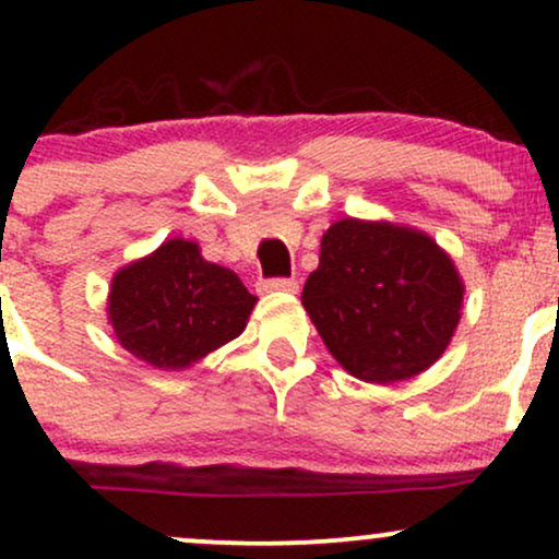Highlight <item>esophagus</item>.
I'll return each mask as SVG.
<instances>
[{"instance_id":"34e87169","label":"esophagus","mask_w":559,"mask_h":559,"mask_svg":"<svg viewBox=\"0 0 559 559\" xmlns=\"http://www.w3.org/2000/svg\"><path fill=\"white\" fill-rule=\"evenodd\" d=\"M258 288L262 294H275V292H286V294H297L299 284L294 278H260Z\"/></svg>"}]
</instances>
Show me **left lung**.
<instances>
[{
  "label": "left lung",
  "mask_w": 559,
  "mask_h": 559,
  "mask_svg": "<svg viewBox=\"0 0 559 559\" xmlns=\"http://www.w3.org/2000/svg\"><path fill=\"white\" fill-rule=\"evenodd\" d=\"M301 305L352 376L389 383L444 355L460 323L463 284L431 236L346 217L323 234Z\"/></svg>",
  "instance_id": "8db88e82"
}]
</instances>
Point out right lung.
<instances>
[{
    "instance_id": "obj_1",
    "label": "right lung",
    "mask_w": 559,
    "mask_h": 559,
    "mask_svg": "<svg viewBox=\"0 0 559 559\" xmlns=\"http://www.w3.org/2000/svg\"><path fill=\"white\" fill-rule=\"evenodd\" d=\"M254 301L239 275L202 260L197 243L170 239L115 275L107 310L133 357L181 370L239 336Z\"/></svg>"
}]
</instances>
